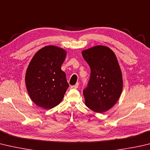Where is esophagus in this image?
<instances>
[{
    "label": "esophagus",
    "mask_w": 150,
    "mask_h": 150,
    "mask_svg": "<svg viewBox=\"0 0 150 150\" xmlns=\"http://www.w3.org/2000/svg\"><path fill=\"white\" fill-rule=\"evenodd\" d=\"M77 88H78V85H77V84H75V85H73V86H71V88L77 89Z\"/></svg>",
    "instance_id": "obj_1"
}]
</instances>
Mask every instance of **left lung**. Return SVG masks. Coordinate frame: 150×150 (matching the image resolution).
Wrapping results in <instances>:
<instances>
[{"instance_id": "left-lung-1", "label": "left lung", "mask_w": 150, "mask_h": 150, "mask_svg": "<svg viewBox=\"0 0 150 150\" xmlns=\"http://www.w3.org/2000/svg\"><path fill=\"white\" fill-rule=\"evenodd\" d=\"M82 55L91 67V77L83 90L85 104L95 112H105L115 104L122 92L117 59L110 48L103 46L87 49Z\"/></svg>"}]
</instances>
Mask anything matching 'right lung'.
Returning <instances> with one entry per match:
<instances>
[{
  "instance_id": "add662e5",
  "label": "right lung",
  "mask_w": 150,
  "mask_h": 150,
  "mask_svg": "<svg viewBox=\"0 0 150 150\" xmlns=\"http://www.w3.org/2000/svg\"><path fill=\"white\" fill-rule=\"evenodd\" d=\"M66 52L64 49L47 46L35 54L27 69L25 83L30 98L44 109L58 105L68 87L66 75L61 69Z\"/></svg>"
}]
</instances>
